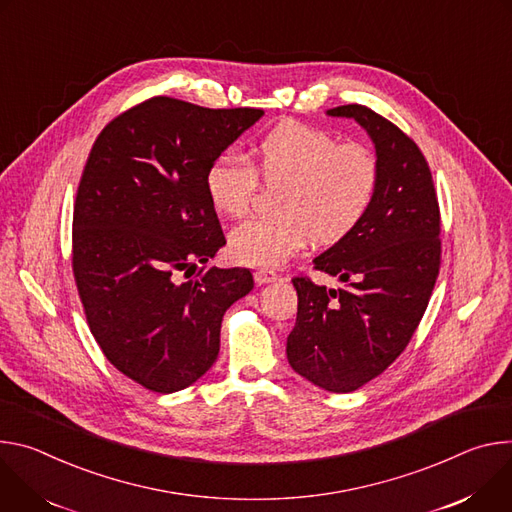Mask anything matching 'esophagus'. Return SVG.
Listing matches in <instances>:
<instances>
[{
	"label": "esophagus",
	"instance_id": "1",
	"mask_svg": "<svg viewBox=\"0 0 512 512\" xmlns=\"http://www.w3.org/2000/svg\"><path fill=\"white\" fill-rule=\"evenodd\" d=\"M278 278L280 276L276 272H272V270H256L254 272V280L258 282V285H268V282H274Z\"/></svg>",
	"mask_w": 512,
	"mask_h": 512
}]
</instances>
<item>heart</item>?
Wrapping results in <instances>:
<instances>
[{
    "instance_id": "obj_1",
    "label": "heart",
    "mask_w": 512,
    "mask_h": 512,
    "mask_svg": "<svg viewBox=\"0 0 512 512\" xmlns=\"http://www.w3.org/2000/svg\"><path fill=\"white\" fill-rule=\"evenodd\" d=\"M380 168L374 152L360 142H342L305 124L268 130L244 158L223 152L205 170V193L225 217H242L258 191V181L276 187L274 215L254 217L230 234L236 262L274 268L309 240L329 246L348 238L366 219Z\"/></svg>"
}]
</instances>
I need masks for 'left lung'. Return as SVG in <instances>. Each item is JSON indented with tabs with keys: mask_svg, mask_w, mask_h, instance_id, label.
<instances>
[{
	"mask_svg": "<svg viewBox=\"0 0 512 512\" xmlns=\"http://www.w3.org/2000/svg\"><path fill=\"white\" fill-rule=\"evenodd\" d=\"M327 116L352 118L368 132L380 179L366 219L313 260L315 270L346 287L293 278L299 307L287 358L315 386L352 392L411 342L439 274L441 219L429 164L403 130L358 103L327 109Z\"/></svg>",
	"mask_w": 512,
	"mask_h": 512,
	"instance_id": "left-lung-1",
	"label": "left lung"
}]
</instances>
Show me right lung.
Instances as JSON below:
<instances>
[{
	"instance_id": "right-lung-1",
	"label": "right lung",
	"mask_w": 512,
	"mask_h": 512,
	"mask_svg": "<svg viewBox=\"0 0 512 512\" xmlns=\"http://www.w3.org/2000/svg\"><path fill=\"white\" fill-rule=\"evenodd\" d=\"M264 116L152 97L97 136L73 211V274L105 358L152 392H177L217 360L223 313L254 289L246 268H201L225 238L205 170ZM187 276V272H185Z\"/></svg>"
}]
</instances>
